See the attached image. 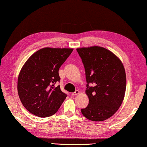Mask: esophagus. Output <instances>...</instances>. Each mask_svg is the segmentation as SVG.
Listing matches in <instances>:
<instances>
[{
    "label": "esophagus",
    "instance_id": "obj_1",
    "mask_svg": "<svg viewBox=\"0 0 147 147\" xmlns=\"http://www.w3.org/2000/svg\"><path fill=\"white\" fill-rule=\"evenodd\" d=\"M79 94H80V91H79V90H76L74 93H72L71 95H78Z\"/></svg>",
    "mask_w": 147,
    "mask_h": 147
}]
</instances>
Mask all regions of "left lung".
Masks as SVG:
<instances>
[{"instance_id": "obj_1", "label": "left lung", "mask_w": 147, "mask_h": 147, "mask_svg": "<svg viewBox=\"0 0 147 147\" xmlns=\"http://www.w3.org/2000/svg\"><path fill=\"white\" fill-rule=\"evenodd\" d=\"M76 51L84 66L86 94L89 98L88 105L81 112L90 120H105L118 110L124 100L126 88L124 65L115 54L101 46Z\"/></svg>"}]
</instances>
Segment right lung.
Here are the masks:
<instances>
[{"label":"right lung","mask_w":147,"mask_h":147,"mask_svg":"<svg viewBox=\"0 0 147 147\" xmlns=\"http://www.w3.org/2000/svg\"><path fill=\"white\" fill-rule=\"evenodd\" d=\"M73 48H42L23 65L18 79V92L23 105L32 115L48 117L57 113L67 97L62 92L59 69Z\"/></svg>","instance_id":"add662e5"}]
</instances>
